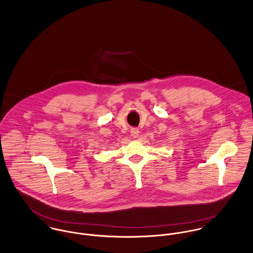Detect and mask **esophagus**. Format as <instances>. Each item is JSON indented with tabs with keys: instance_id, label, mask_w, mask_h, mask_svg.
Returning <instances> with one entry per match:
<instances>
[{
	"instance_id": "obj_1",
	"label": "esophagus",
	"mask_w": 253,
	"mask_h": 253,
	"mask_svg": "<svg viewBox=\"0 0 253 253\" xmlns=\"http://www.w3.org/2000/svg\"><path fill=\"white\" fill-rule=\"evenodd\" d=\"M139 132H140V131H139L137 128H132V129H131V135H132V137H133V138H138Z\"/></svg>"
}]
</instances>
